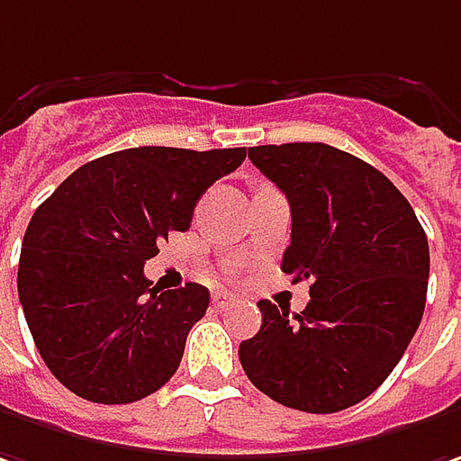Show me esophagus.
<instances>
[{
	"mask_svg": "<svg viewBox=\"0 0 461 461\" xmlns=\"http://www.w3.org/2000/svg\"><path fill=\"white\" fill-rule=\"evenodd\" d=\"M231 301H234V295L227 294V291H214V294H212V306H214V309H219V311L227 309Z\"/></svg>",
	"mask_w": 461,
	"mask_h": 461,
	"instance_id": "obj_1",
	"label": "esophagus"
}]
</instances>
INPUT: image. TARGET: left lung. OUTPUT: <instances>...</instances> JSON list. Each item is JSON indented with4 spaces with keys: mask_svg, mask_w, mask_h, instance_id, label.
Masks as SVG:
<instances>
[{
    "mask_svg": "<svg viewBox=\"0 0 461 461\" xmlns=\"http://www.w3.org/2000/svg\"><path fill=\"white\" fill-rule=\"evenodd\" d=\"M291 203L280 270L311 280L301 313L260 301L240 344L249 383L306 413H337L385 383L426 306L429 240L416 212L370 163L324 142L249 148Z\"/></svg>",
    "mask_w": 461,
    "mask_h": 461,
    "instance_id": "obj_1",
    "label": "left lung"
}]
</instances>
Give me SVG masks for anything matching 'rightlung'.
I'll return each instance as SVG.
<instances>
[{"label":"right lung","instance_id":"obj_1","mask_svg":"<svg viewBox=\"0 0 461 461\" xmlns=\"http://www.w3.org/2000/svg\"><path fill=\"white\" fill-rule=\"evenodd\" d=\"M245 148H130L73 170L27 224L17 291L35 347L58 383L91 403H135L181 365L209 309L199 283L163 291L145 262L185 231L206 188Z\"/></svg>","mask_w":461,"mask_h":461}]
</instances>
